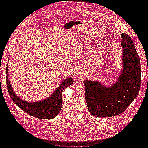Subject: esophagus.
Masks as SVG:
<instances>
[{
    "instance_id": "1",
    "label": "esophagus",
    "mask_w": 148,
    "mask_h": 148,
    "mask_svg": "<svg viewBox=\"0 0 148 148\" xmlns=\"http://www.w3.org/2000/svg\"><path fill=\"white\" fill-rule=\"evenodd\" d=\"M77 76H82L83 75V72L81 71V70H78L77 71Z\"/></svg>"
}]
</instances>
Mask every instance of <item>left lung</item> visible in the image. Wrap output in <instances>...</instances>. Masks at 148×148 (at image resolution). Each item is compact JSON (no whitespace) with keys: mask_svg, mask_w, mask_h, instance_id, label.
<instances>
[{"mask_svg":"<svg viewBox=\"0 0 148 148\" xmlns=\"http://www.w3.org/2000/svg\"><path fill=\"white\" fill-rule=\"evenodd\" d=\"M123 71L118 81L106 88L99 81H84L88 108L94 116L112 117L125 111L139 92L141 82V65L130 37L122 33Z\"/></svg>","mask_w":148,"mask_h":148,"instance_id":"obj_1","label":"left lung"}]
</instances>
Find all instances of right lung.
I'll list each match as a JSON object with an SVG mask.
<instances>
[{
	"mask_svg": "<svg viewBox=\"0 0 148 148\" xmlns=\"http://www.w3.org/2000/svg\"><path fill=\"white\" fill-rule=\"evenodd\" d=\"M8 74V69L6 67V83L9 94L12 101L27 114L40 119H51L58 115L62 108L63 91L74 83L72 78L69 77L63 81L49 98L42 101L28 102L20 99L14 93Z\"/></svg>",
	"mask_w": 148,
	"mask_h": 148,
	"instance_id": "add662e5",
	"label": "right lung"
}]
</instances>
